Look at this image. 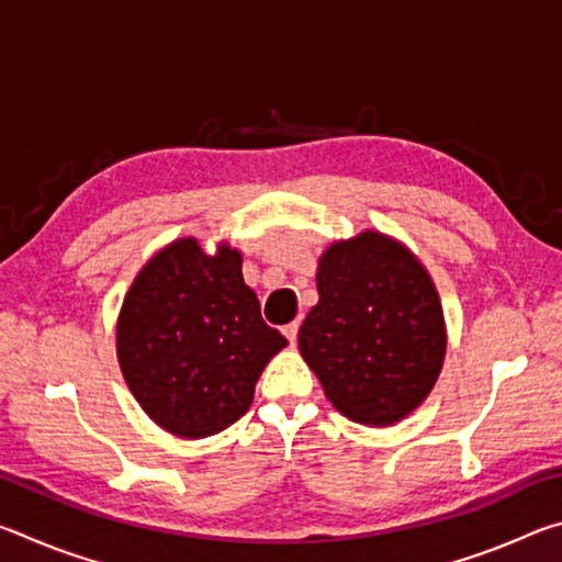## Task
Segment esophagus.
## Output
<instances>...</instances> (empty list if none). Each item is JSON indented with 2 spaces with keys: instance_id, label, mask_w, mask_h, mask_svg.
<instances>
[{
  "instance_id": "obj_1",
  "label": "esophagus",
  "mask_w": 562,
  "mask_h": 562,
  "mask_svg": "<svg viewBox=\"0 0 562 562\" xmlns=\"http://www.w3.org/2000/svg\"><path fill=\"white\" fill-rule=\"evenodd\" d=\"M284 337H288V341L290 345H294V341H297V331H300V325L297 322H290V325H284Z\"/></svg>"
}]
</instances>
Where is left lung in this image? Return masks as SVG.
I'll return each mask as SVG.
<instances>
[{
  "label": "left lung",
  "instance_id": "8db88e82",
  "mask_svg": "<svg viewBox=\"0 0 562 562\" xmlns=\"http://www.w3.org/2000/svg\"><path fill=\"white\" fill-rule=\"evenodd\" d=\"M317 290L297 345L331 406L367 426L402 422L429 396L446 355L429 272L402 243L364 231L327 247Z\"/></svg>",
  "mask_w": 562,
  "mask_h": 562
}]
</instances>
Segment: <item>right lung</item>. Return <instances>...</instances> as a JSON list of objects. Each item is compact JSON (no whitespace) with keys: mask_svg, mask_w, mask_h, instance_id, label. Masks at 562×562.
<instances>
[{"mask_svg":"<svg viewBox=\"0 0 562 562\" xmlns=\"http://www.w3.org/2000/svg\"><path fill=\"white\" fill-rule=\"evenodd\" d=\"M288 347L265 325L243 280V255L195 237L170 243L146 262L123 300L116 355L144 412L166 431L203 439L252 404L268 361Z\"/></svg>","mask_w":562,"mask_h":562,"instance_id":"right-lung-1","label":"right lung"}]
</instances>
